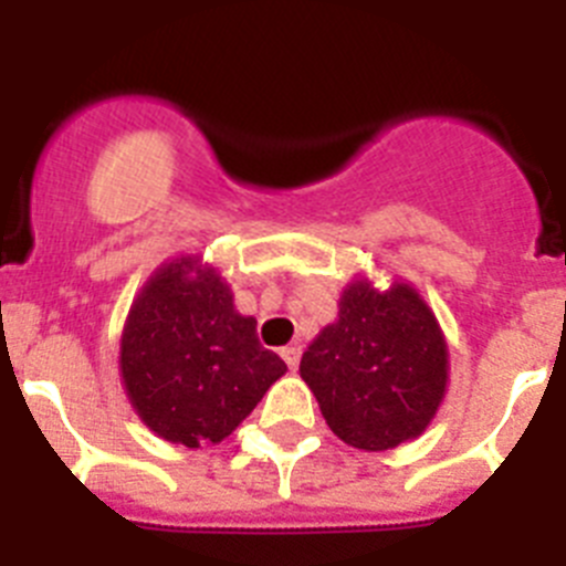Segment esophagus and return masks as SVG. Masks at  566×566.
<instances>
[{"instance_id":"34e87169","label":"esophagus","mask_w":566,"mask_h":566,"mask_svg":"<svg viewBox=\"0 0 566 566\" xmlns=\"http://www.w3.org/2000/svg\"><path fill=\"white\" fill-rule=\"evenodd\" d=\"M300 354H303V348H300V345H286V348L280 352V357L286 359V365H289V368H292V371H297Z\"/></svg>"}]
</instances>
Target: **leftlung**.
<instances>
[{
    "label": "left lung",
    "mask_w": 566,
    "mask_h": 566,
    "mask_svg": "<svg viewBox=\"0 0 566 566\" xmlns=\"http://www.w3.org/2000/svg\"><path fill=\"white\" fill-rule=\"evenodd\" d=\"M328 428L359 451H391L437 417L448 388V343L419 292L394 280L343 289L332 326L300 359Z\"/></svg>",
    "instance_id": "8db88e82"
}]
</instances>
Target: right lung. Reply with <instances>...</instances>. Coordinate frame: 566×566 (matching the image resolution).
<instances>
[{"instance_id":"obj_1","label":"right lung","mask_w":566,"mask_h":566,"mask_svg":"<svg viewBox=\"0 0 566 566\" xmlns=\"http://www.w3.org/2000/svg\"><path fill=\"white\" fill-rule=\"evenodd\" d=\"M254 328L212 266L198 258L164 263L129 308L118 357L149 431L187 448L227 439L286 374Z\"/></svg>"}]
</instances>
